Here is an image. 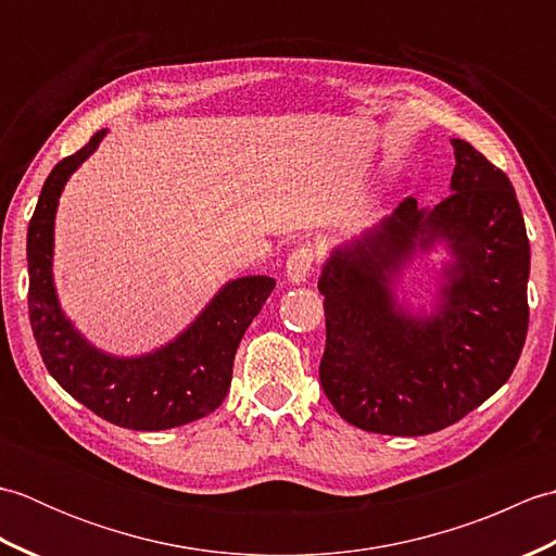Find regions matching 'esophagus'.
<instances>
[{
	"label": "esophagus",
	"mask_w": 556,
	"mask_h": 556,
	"mask_svg": "<svg viewBox=\"0 0 556 556\" xmlns=\"http://www.w3.org/2000/svg\"><path fill=\"white\" fill-rule=\"evenodd\" d=\"M315 263V253L311 245H299L287 260V279L291 285H301V281L308 279L311 269Z\"/></svg>",
	"instance_id": "1"
}]
</instances>
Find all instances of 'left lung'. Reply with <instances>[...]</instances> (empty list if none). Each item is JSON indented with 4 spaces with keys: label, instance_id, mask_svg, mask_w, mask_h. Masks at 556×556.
Instances as JSON below:
<instances>
[{
    "label": "left lung",
    "instance_id": "left-lung-1",
    "mask_svg": "<svg viewBox=\"0 0 556 556\" xmlns=\"http://www.w3.org/2000/svg\"><path fill=\"white\" fill-rule=\"evenodd\" d=\"M452 146V195L432 210L406 198L334 248L317 281L327 317L320 382L361 430L448 428L509 380L526 344L530 243L514 186L466 140ZM437 242L453 263L435 313L416 316L395 301V281L416 250Z\"/></svg>",
    "mask_w": 556,
    "mask_h": 556
}]
</instances>
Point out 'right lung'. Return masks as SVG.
Instances as JSON below:
<instances>
[{
    "instance_id": "obj_1",
    "label": "right lung",
    "mask_w": 556,
    "mask_h": 556,
    "mask_svg": "<svg viewBox=\"0 0 556 556\" xmlns=\"http://www.w3.org/2000/svg\"><path fill=\"white\" fill-rule=\"evenodd\" d=\"M98 131L47 176L28 224V311L47 370L96 416L128 430H169L210 416L231 384L236 349L275 289L265 275L224 285L205 311L169 344L143 356H112L96 349L64 315L56 299L54 215L68 176L98 150Z\"/></svg>"
}]
</instances>
